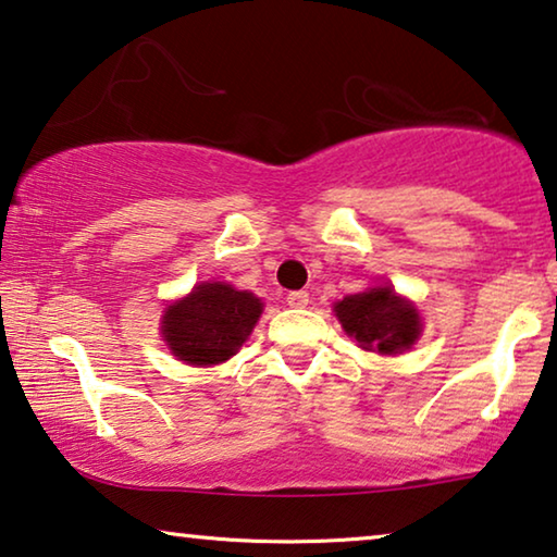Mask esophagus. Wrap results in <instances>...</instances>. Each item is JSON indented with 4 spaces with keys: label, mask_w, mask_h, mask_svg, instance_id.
I'll return each mask as SVG.
<instances>
[{
    "label": "esophagus",
    "mask_w": 557,
    "mask_h": 557,
    "mask_svg": "<svg viewBox=\"0 0 557 557\" xmlns=\"http://www.w3.org/2000/svg\"><path fill=\"white\" fill-rule=\"evenodd\" d=\"M307 302H310V295H307L305 289H295V293L287 295V305L297 307V310H300V307H307Z\"/></svg>",
    "instance_id": "obj_1"
}]
</instances>
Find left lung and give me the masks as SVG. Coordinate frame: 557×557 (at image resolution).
Here are the masks:
<instances>
[{
  "instance_id": "obj_1",
  "label": "left lung",
  "mask_w": 557,
  "mask_h": 557,
  "mask_svg": "<svg viewBox=\"0 0 557 557\" xmlns=\"http://www.w3.org/2000/svg\"><path fill=\"white\" fill-rule=\"evenodd\" d=\"M347 335L362 350L400 355L418 343L422 320L418 307L389 285H377L358 295H347L332 307Z\"/></svg>"
}]
</instances>
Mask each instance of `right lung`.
<instances>
[{"mask_svg": "<svg viewBox=\"0 0 557 557\" xmlns=\"http://www.w3.org/2000/svg\"><path fill=\"white\" fill-rule=\"evenodd\" d=\"M262 300L227 282H202L164 307L162 337L172 355L195 368H212L237 355L262 314Z\"/></svg>", "mask_w": 557, "mask_h": 557, "instance_id": "right-lung-1", "label": "right lung"}]
</instances>
